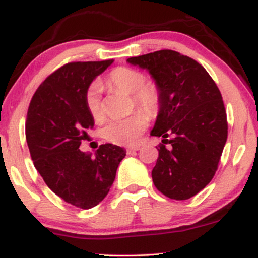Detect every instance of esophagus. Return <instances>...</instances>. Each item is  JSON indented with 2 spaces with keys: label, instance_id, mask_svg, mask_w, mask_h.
<instances>
[{
  "label": "esophagus",
  "instance_id": "34e87169",
  "mask_svg": "<svg viewBox=\"0 0 258 258\" xmlns=\"http://www.w3.org/2000/svg\"><path fill=\"white\" fill-rule=\"evenodd\" d=\"M137 150H140V147H132V148H128V153L130 154V153H134V151H137Z\"/></svg>",
  "mask_w": 258,
  "mask_h": 258
}]
</instances>
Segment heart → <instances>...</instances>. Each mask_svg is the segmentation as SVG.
Instances as JSON below:
<instances>
[{"mask_svg": "<svg viewBox=\"0 0 258 258\" xmlns=\"http://www.w3.org/2000/svg\"><path fill=\"white\" fill-rule=\"evenodd\" d=\"M105 87L112 91L130 95L132 107L155 116L162 104V90L154 80H146V75L139 69L130 67L114 68L104 79ZM84 104L95 122L104 119V105L101 100V90L96 84L88 88L84 94ZM148 125V117L143 112H135L121 119H111L103 129L104 139L118 146H134Z\"/></svg>", "mask_w": 258, "mask_h": 258, "instance_id": "heart-1", "label": "heart"}]
</instances>
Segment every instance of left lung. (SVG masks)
Here are the masks:
<instances>
[{"label": "left lung", "mask_w": 258, "mask_h": 258, "mask_svg": "<svg viewBox=\"0 0 258 258\" xmlns=\"http://www.w3.org/2000/svg\"><path fill=\"white\" fill-rule=\"evenodd\" d=\"M128 62L149 70L162 90L151 132L163 137L151 172L154 184L169 199L188 200L213 179L227 142V111L221 91L199 62L175 50L154 51Z\"/></svg>", "instance_id": "obj_1"}]
</instances>
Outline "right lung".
<instances>
[{"label": "right lung", "mask_w": 258, "mask_h": 258, "mask_svg": "<svg viewBox=\"0 0 258 258\" xmlns=\"http://www.w3.org/2000/svg\"><path fill=\"white\" fill-rule=\"evenodd\" d=\"M114 59L69 62L40 84L27 112L26 139L31 160L52 192L81 209L97 206L115 181L123 148L105 143L95 157L81 151V141L94 119L84 94Z\"/></svg>", "instance_id": "right-lung-1"}]
</instances>
